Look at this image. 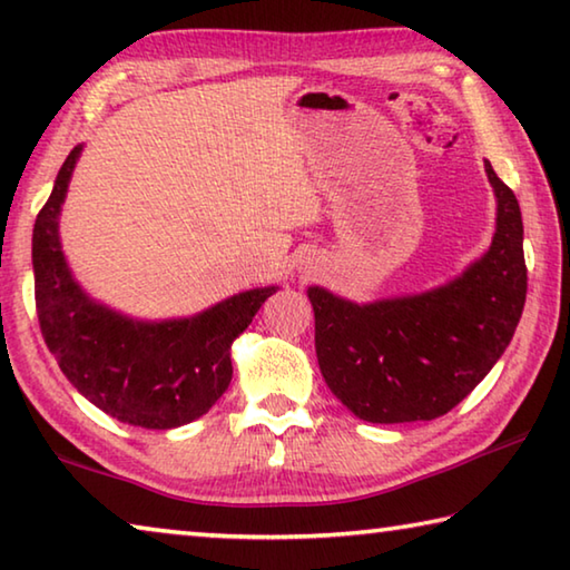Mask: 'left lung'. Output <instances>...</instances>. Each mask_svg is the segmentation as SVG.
Returning <instances> with one entry per match:
<instances>
[{"instance_id":"8db88e82","label":"left lung","mask_w":570,"mask_h":570,"mask_svg":"<svg viewBox=\"0 0 570 570\" xmlns=\"http://www.w3.org/2000/svg\"><path fill=\"white\" fill-rule=\"evenodd\" d=\"M485 173L498 198L493 244L445 286L354 304L308 286L324 382L356 417L435 420L478 387L515 334L528 292L515 193Z\"/></svg>"}]
</instances>
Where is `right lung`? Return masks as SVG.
I'll list each match as a JSON object with an SVG mask.
<instances>
[{
    "label": "right lung",
    "instance_id": "right-lung-1",
    "mask_svg": "<svg viewBox=\"0 0 570 570\" xmlns=\"http://www.w3.org/2000/svg\"><path fill=\"white\" fill-rule=\"evenodd\" d=\"M72 148L35 220V302L47 350L72 387L110 417L146 430L198 420L228 390L230 344L278 286L250 288L188 320L138 322L82 292L60 246Z\"/></svg>",
    "mask_w": 570,
    "mask_h": 570
}]
</instances>
